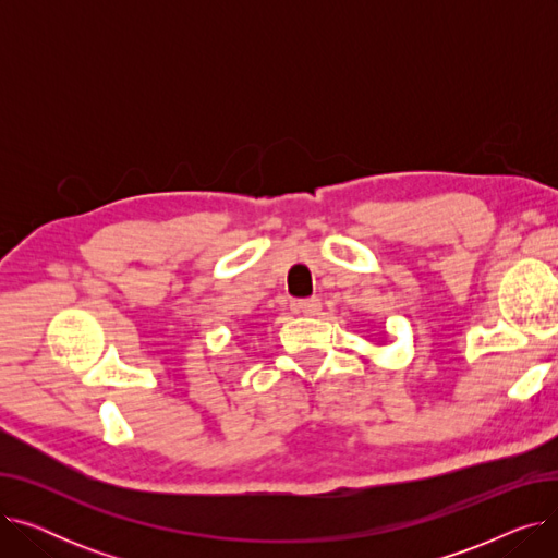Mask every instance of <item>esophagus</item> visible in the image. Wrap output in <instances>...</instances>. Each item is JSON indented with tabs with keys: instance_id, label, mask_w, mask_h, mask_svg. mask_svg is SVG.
Wrapping results in <instances>:
<instances>
[{
	"instance_id": "obj_1",
	"label": "esophagus",
	"mask_w": 558,
	"mask_h": 558,
	"mask_svg": "<svg viewBox=\"0 0 558 558\" xmlns=\"http://www.w3.org/2000/svg\"><path fill=\"white\" fill-rule=\"evenodd\" d=\"M296 310L305 316H316L320 312V301L318 299H303L296 303Z\"/></svg>"
}]
</instances>
